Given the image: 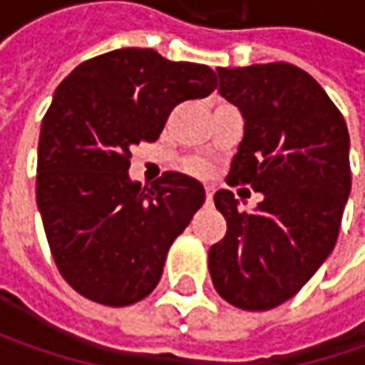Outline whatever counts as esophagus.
<instances>
[{
  "label": "esophagus",
  "instance_id": "obj_1",
  "mask_svg": "<svg viewBox=\"0 0 365 365\" xmlns=\"http://www.w3.org/2000/svg\"><path fill=\"white\" fill-rule=\"evenodd\" d=\"M205 199H207V203H211V201H213V189H211V187H207V189H205Z\"/></svg>",
  "mask_w": 365,
  "mask_h": 365
}]
</instances>
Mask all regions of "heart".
Returning a JSON list of instances; mask_svg holds the SVG:
<instances>
[{"mask_svg": "<svg viewBox=\"0 0 365 365\" xmlns=\"http://www.w3.org/2000/svg\"><path fill=\"white\" fill-rule=\"evenodd\" d=\"M195 173H205L203 166H195Z\"/></svg>", "mask_w": 365, "mask_h": 365, "instance_id": "obj_1", "label": "heart"}]
</instances>
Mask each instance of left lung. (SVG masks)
<instances>
[{
  "instance_id": "1",
  "label": "left lung",
  "mask_w": 365,
  "mask_h": 365,
  "mask_svg": "<svg viewBox=\"0 0 365 365\" xmlns=\"http://www.w3.org/2000/svg\"><path fill=\"white\" fill-rule=\"evenodd\" d=\"M217 75L221 97L244 118L227 185H250L264 199L245 213L232 190L215 192L227 233L209 250V272L230 304L268 311L335 247L351 190L349 133L329 95L294 64L219 66Z\"/></svg>"
}]
</instances>
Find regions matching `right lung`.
Returning a JSON list of instances; mask_svg holds the SVG:
<instances>
[{
	"instance_id": "obj_1",
	"label": "right lung",
	"mask_w": 365,
	"mask_h": 365,
	"mask_svg": "<svg viewBox=\"0 0 365 365\" xmlns=\"http://www.w3.org/2000/svg\"><path fill=\"white\" fill-rule=\"evenodd\" d=\"M215 87L207 64L152 48L106 52L58 85L40 130L36 203L52 258L85 299L125 307L156 288L205 189L180 173L142 189L128 175L132 148L158 140L178 103Z\"/></svg>"
}]
</instances>
